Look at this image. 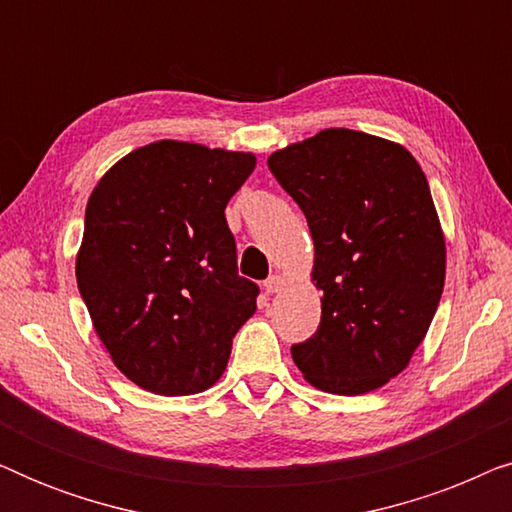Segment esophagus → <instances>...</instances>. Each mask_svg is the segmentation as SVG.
Listing matches in <instances>:
<instances>
[{
    "instance_id": "1",
    "label": "esophagus",
    "mask_w": 512,
    "mask_h": 512,
    "mask_svg": "<svg viewBox=\"0 0 512 512\" xmlns=\"http://www.w3.org/2000/svg\"><path fill=\"white\" fill-rule=\"evenodd\" d=\"M265 291L268 293H279L284 289V277L282 275H270L268 279H265Z\"/></svg>"
}]
</instances>
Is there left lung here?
<instances>
[{"instance_id":"obj_1","label":"left lung","mask_w":512,"mask_h":512,"mask_svg":"<svg viewBox=\"0 0 512 512\" xmlns=\"http://www.w3.org/2000/svg\"><path fill=\"white\" fill-rule=\"evenodd\" d=\"M270 172L314 240L321 321L291 347L312 387L359 396L396 377L422 345L445 286V237L429 181L405 146L328 128L279 149Z\"/></svg>"}]
</instances>
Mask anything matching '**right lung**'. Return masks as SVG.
<instances>
[{"label":"right lung","mask_w":512,"mask_h":512,"mask_svg":"<svg viewBox=\"0 0 512 512\" xmlns=\"http://www.w3.org/2000/svg\"><path fill=\"white\" fill-rule=\"evenodd\" d=\"M254 167V153L163 139L90 193L76 284L111 361L151 394L212 387L256 312L258 286L237 275L226 223Z\"/></svg>","instance_id":"obj_1"}]
</instances>
